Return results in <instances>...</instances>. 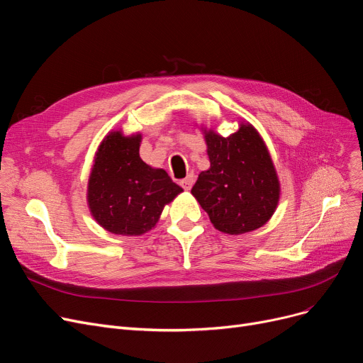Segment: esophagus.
<instances>
[{"label":"esophagus","instance_id":"34e87169","mask_svg":"<svg viewBox=\"0 0 363 363\" xmlns=\"http://www.w3.org/2000/svg\"><path fill=\"white\" fill-rule=\"evenodd\" d=\"M194 175H188L185 179H182L179 184H181V186L184 188V189H186V191H188V189H191V186H193V184H194Z\"/></svg>","mask_w":363,"mask_h":363}]
</instances>
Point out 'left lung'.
Wrapping results in <instances>:
<instances>
[{
    "label": "left lung",
    "mask_w": 363,
    "mask_h": 363,
    "mask_svg": "<svg viewBox=\"0 0 363 363\" xmlns=\"http://www.w3.org/2000/svg\"><path fill=\"white\" fill-rule=\"evenodd\" d=\"M211 167L200 172L191 194L218 231L252 233L275 213L281 184L268 145L245 121L230 137L200 125Z\"/></svg>",
    "instance_id": "8db88e82"
}]
</instances>
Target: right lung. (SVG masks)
<instances>
[{
    "label": "right lung",
    "mask_w": 363,
    "mask_h": 363,
    "mask_svg": "<svg viewBox=\"0 0 363 363\" xmlns=\"http://www.w3.org/2000/svg\"><path fill=\"white\" fill-rule=\"evenodd\" d=\"M141 132L110 130L94 155L86 186L91 216L106 231L138 237L160 219L166 204L184 189L167 172L140 157Z\"/></svg>",
    "instance_id": "right-lung-1"
}]
</instances>
